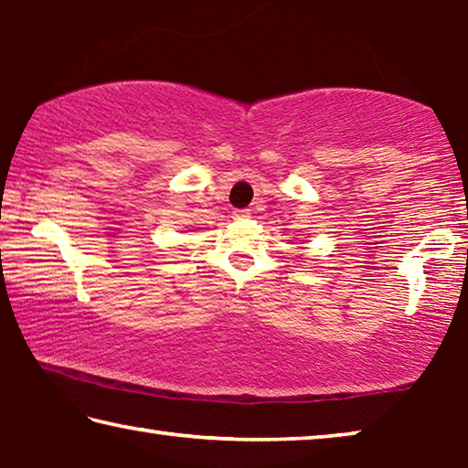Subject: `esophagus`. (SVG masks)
Segmentation results:
<instances>
[{"mask_svg": "<svg viewBox=\"0 0 468 468\" xmlns=\"http://www.w3.org/2000/svg\"><path fill=\"white\" fill-rule=\"evenodd\" d=\"M251 217V210L250 208H237L233 210V218L235 220H243V218H250Z\"/></svg>", "mask_w": 468, "mask_h": 468, "instance_id": "34e87169", "label": "esophagus"}]
</instances>
